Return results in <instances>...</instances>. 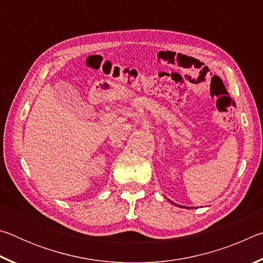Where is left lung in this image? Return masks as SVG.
Masks as SVG:
<instances>
[{"label":"left lung","mask_w":263,"mask_h":263,"mask_svg":"<svg viewBox=\"0 0 263 263\" xmlns=\"http://www.w3.org/2000/svg\"><path fill=\"white\" fill-rule=\"evenodd\" d=\"M168 199V198H167ZM169 202H171L172 204H174V205H176V206H179V208H183V209H194V208H189V206H183V205H179V204H176V203H174V202H172L171 199H168Z\"/></svg>","instance_id":"left-lung-1"}]
</instances>
